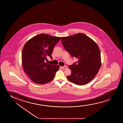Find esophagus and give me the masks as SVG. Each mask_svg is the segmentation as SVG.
<instances>
[{
	"instance_id": "34e87169",
	"label": "esophagus",
	"mask_w": 123,
	"mask_h": 123,
	"mask_svg": "<svg viewBox=\"0 0 123 123\" xmlns=\"http://www.w3.org/2000/svg\"><path fill=\"white\" fill-rule=\"evenodd\" d=\"M67 68V66H61V68L62 69H66Z\"/></svg>"
}]
</instances>
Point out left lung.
Instances as JSON below:
<instances>
[{"label":"left lung","mask_w":123,"mask_h":123,"mask_svg":"<svg viewBox=\"0 0 123 123\" xmlns=\"http://www.w3.org/2000/svg\"><path fill=\"white\" fill-rule=\"evenodd\" d=\"M64 48L78 61L69 66L71 74L68 79L78 85H84L95 76L101 67V54L98 44L82 33L62 37Z\"/></svg>","instance_id":"8db88e82"}]
</instances>
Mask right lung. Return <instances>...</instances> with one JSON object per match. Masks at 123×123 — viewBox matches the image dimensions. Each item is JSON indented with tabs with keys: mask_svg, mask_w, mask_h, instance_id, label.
Returning a JSON list of instances; mask_svg holds the SVG:
<instances>
[{
	"mask_svg": "<svg viewBox=\"0 0 123 123\" xmlns=\"http://www.w3.org/2000/svg\"><path fill=\"white\" fill-rule=\"evenodd\" d=\"M61 37L46 34L36 36L27 42L22 50L24 71L34 82L43 84L53 79L59 69L58 65L47 64V57L52 59V53Z\"/></svg>",
	"mask_w": 123,
	"mask_h": 123,
	"instance_id": "right-lung-1",
	"label": "right lung"
}]
</instances>
